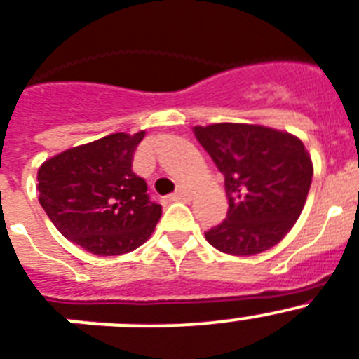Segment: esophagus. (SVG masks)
I'll return each mask as SVG.
<instances>
[{"label": "esophagus", "instance_id": "esophagus-1", "mask_svg": "<svg viewBox=\"0 0 359 359\" xmlns=\"http://www.w3.org/2000/svg\"><path fill=\"white\" fill-rule=\"evenodd\" d=\"M171 198H173V201H188V198H191V189L186 188V186H179L177 191L171 195Z\"/></svg>", "mask_w": 359, "mask_h": 359}]
</instances>
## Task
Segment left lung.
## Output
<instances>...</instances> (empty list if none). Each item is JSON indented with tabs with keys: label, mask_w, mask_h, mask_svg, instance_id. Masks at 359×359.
<instances>
[{
	"label": "left lung",
	"mask_w": 359,
	"mask_h": 359,
	"mask_svg": "<svg viewBox=\"0 0 359 359\" xmlns=\"http://www.w3.org/2000/svg\"><path fill=\"white\" fill-rule=\"evenodd\" d=\"M201 146L224 175L228 215L204 236L230 255L276 246L299 219L312 184V158L294 135L257 123L195 126Z\"/></svg>",
	"instance_id": "left-lung-1"
}]
</instances>
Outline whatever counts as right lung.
<instances>
[{
    "label": "right lung",
    "mask_w": 359,
    "mask_h": 359,
    "mask_svg": "<svg viewBox=\"0 0 359 359\" xmlns=\"http://www.w3.org/2000/svg\"><path fill=\"white\" fill-rule=\"evenodd\" d=\"M144 135H107L40 165V204L65 239L95 255H120L151 237L162 206L131 170Z\"/></svg>",
    "instance_id": "1"
}]
</instances>
